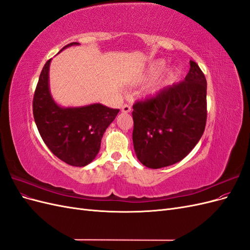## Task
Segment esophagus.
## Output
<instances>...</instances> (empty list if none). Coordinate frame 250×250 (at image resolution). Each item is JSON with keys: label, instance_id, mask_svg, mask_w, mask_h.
Returning a JSON list of instances; mask_svg holds the SVG:
<instances>
[{"label": "esophagus", "instance_id": "34e87169", "mask_svg": "<svg viewBox=\"0 0 250 250\" xmlns=\"http://www.w3.org/2000/svg\"><path fill=\"white\" fill-rule=\"evenodd\" d=\"M122 111L123 112H130L131 111V106H130V105H128V104H124L122 106Z\"/></svg>", "mask_w": 250, "mask_h": 250}]
</instances>
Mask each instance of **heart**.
<instances>
[{
	"instance_id": "b5f03b06",
	"label": "heart",
	"mask_w": 250,
	"mask_h": 250,
	"mask_svg": "<svg viewBox=\"0 0 250 250\" xmlns=\"http://www.w3.org/2000/svg\"><path fill=\"white\" fill-rule=\"evenodd\" d=\"M164 67H165V63H164V62H158V63L153 67V70L151 71V73L155 74V73H157V72L162 71V70L164 69Z\"/></svg>"
}]
</instances>
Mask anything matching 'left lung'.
<instances>
[{
    "mask_svg": "<svg viewBox=\"0 0 250 250\" xmlns=\"http://www.w3.org/2000/svg\"><path fill=\"white\" fill-rule=\"evenodd\" d=\"M207 115V79L191 60L185 80L133 104L132 141L139 161L151 169L180 162L201 139Z\"/></svg>",
    "mask_w": 250,
    "mask_h": 250,
    "instance_id": "obj_1",
    "label": "left lung"
}]
</instances>
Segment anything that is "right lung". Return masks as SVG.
<instances>
[{
	"mask_svg": "<svg viewBox=\"0 0 250 250\" xmlns=\"http://www.w3.org/2000/svg\"><path fill=\"white\" fill-rule=\"evenodd\" d=\"M71 42L70 46H77ZM51 59L43 65L33 97V117L37 129L51 152L74 167H84L95 160L100 150L106 128L117 117L119 109L100 103L82 107H60L49 88Z\"/></svg>",
	"mask_w": 250,
	"mask_h": 250,
	"instance_id": "add662e5",
	"label": "right lung"
}]
</instances>
